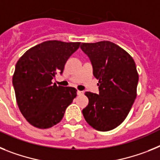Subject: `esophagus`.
Instances as JSON below:
<instances>
[{"label": "esophagus", "mask_w": 160, "mask_h": 160, "mask_svg": "<svg viewBox=\"0 0 160 160\" xmlns=\"http://www.w3.org/2000/svg\"><path fill=\"white\" fill-rule=\"evenodd\" d=\"M83 93H84V92H83L82 91H77V95H79V96L83 95Z\"/></svg>", "instance_id": "34e87169"}]
</instances>
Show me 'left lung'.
<instances>
[{
	"label": "left lung",
	"mask_w": 160,
	"mask_h": 160,
	"mask_svg": "<svg viewBox=\"0 0 160 160\" xmlns=\"http://www.w3.org/2000/svg\"><path fill=\"white\" fill-rule=\"evenodd\" d=\"M89 57L99 94L86 92L88 106L82 110L85 121L95 130L116 128L128 115L137 96L138 74L134 59L124 49L109 41L82 43Z\"/></svg>",
	"instance_id": "left-lung-1"
}]
</instances>
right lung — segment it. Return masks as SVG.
<instances>
[{
    "mask_svg": "<svg viewBox=\"0 0 160 160\" xmlns=\"http://www.w3.org/2000/svg\"><path fill=\"white\" fill-rule=\"evenodd\" d=\"M80 45L46 41L31 47L17 62L13 76L17 103L34 127L47 129L59 123L76 97L75 88L57 86L51 80L58 72L63 73L67 60Z\"/></svg>",
    "mask_w": 160,
    "mask_h": 160,
    "instance_id": "1",
    "label": "right lung"
}]
</instances>
